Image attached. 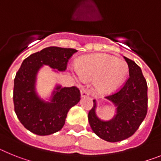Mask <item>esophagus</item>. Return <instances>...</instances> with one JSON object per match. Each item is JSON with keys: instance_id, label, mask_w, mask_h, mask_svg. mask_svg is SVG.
<instances>
[{"instance_id": "34e87169", "label": "esophagus", "mask_w": 161, "mask_h": 161, "mask_svg": "<svg viewBox=\"0 0 161 161\" xmlns=\"http://www.w3.org/2000/svg\"><path fill=\"white\" fill-rule=\"evenodd\" d=\"M81 92V97H86V96H89V92L87 89L82 88L80 91Z\"/></svg>"}]
</instances>
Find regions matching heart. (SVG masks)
Wrapping results in <instances>:
<instances>
[{"mask_svg":"<svg viewBox=\"0 0 161 161\" xmlns=\"http://www.w3.org/2000/svg\"><path fill=\"white\" fill-rule=\"evenodd\" d=\"M128 69L124 60L108 54H92L80 57L72 73L79 82L94 79L96 90L100 94H108L121 86Z\"/></svg>","mask_w":161,"mask_h":161,"instance_id":"obj_1","label":"heart"}]
</instances>
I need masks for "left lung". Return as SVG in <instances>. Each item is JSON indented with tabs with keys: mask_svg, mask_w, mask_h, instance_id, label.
<instances>
[{
	"mask_svg": "<svg viewBox=\"0 0 161 161\" xmlns=\"http://www.w3.org/2000/svg\"><path fill=\"white\" fill-rule=\"evenodd\" d=\"M129 67V78L118 92L106 96L116 106V115L110 121H102L96 116V101L88 113L93 132L108 142L122 141L132 136L147 113V85L141 68L124 57Z\"/></svg>",
	"mask_w": 161,
	"mask_h": 161,
	"instance_id": "1",
	"label": "left lung"
}]
</instances>
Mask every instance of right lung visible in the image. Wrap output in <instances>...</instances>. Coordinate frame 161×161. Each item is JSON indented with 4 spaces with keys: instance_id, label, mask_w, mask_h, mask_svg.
I'll return each instance as SVG.
<instances>
[{
    "instance_id": "obj_1",
    "label": "right lung",
    "mask_w": 161,
    "mask_h": 161,
    "mask_svg": "<svg viewBox=\"0 0 161 161\" xmlns=\"http://www.w3.org/2000/svg\"><path fill=\"white\" fill-rule=\"evenodd\" d=\"M74 48L48 47L26 57L18 70L14 86V104L17 117L23 126L38 135H48L59 131L65 125L69 110L80 100V91L76 86H57L50 102L36 94V75L40 67L49 65L65 71Z\"/></svg>"
}]
</instances>
